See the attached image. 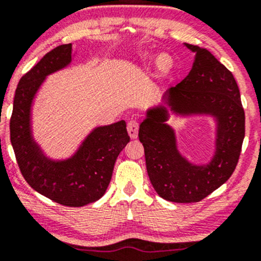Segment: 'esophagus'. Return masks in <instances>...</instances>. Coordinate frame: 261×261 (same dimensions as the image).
Wrapping results in <instances>:
<instances>
[{"label": "esophagus", "instance_id": "esophagus-1", "mask_svg": "<svg viewBox=\"0 0 261 261\" xmlns=\"http://www.w3.org/2000/svg\"><path fill=\"white\" fill-rule=\"evenodd\" d=\"M138 129H139V123L137 120H129L127 124L128 134L132 139H136L138 137Z\"/></svg>", "mask_w": 261, "mask_h": 261}]
</instances>
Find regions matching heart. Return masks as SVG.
<instances>
[{
  "label": "heart",
  "instance_id": "1",
  "mask_svg": "<svg viewBox=\"0 0 261 261\" xmlns=\"http://www.w3.org/2000/svg\"><path fill=\"white\" fill-rule=\"evenodd\" d=\"M148 60V57H147ZM156 69H158V72L161 74H168L170 71H172L173 66H174V61H173V58L170 57L169 55H167V53H163V55L159 56L158 58H156Z\"/></svg>",
  "mask_w": 261,
  "mask_h": 261
}]
</instances>
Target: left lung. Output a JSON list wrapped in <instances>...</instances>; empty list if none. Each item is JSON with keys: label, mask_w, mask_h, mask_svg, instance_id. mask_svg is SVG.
I'll use <instances>...</instances> for the list:
<instances>
[{"label": "left lung", "mask_w": 261, "mask_h": 261, "mask_svg": "<svg viewBox=\"0 0 261 261\" xmlns=\"http://www.w3.org/2000/svg\"><path fill=\"white\" fill-rule=\"evenodd\" d=\"M195 53L189 74L165 92L164 105L149 108L139 125L150 183L159 197L195 203L223 186L239 161L245 136V114L234 75L208 49L186 43ZM186 116L212 115L217 123L216 152L206 165L190 164L178 152L169 112Z\"/></svg>", "instance_id": "left-lung-1"}]
</instances>
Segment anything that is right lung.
<instances>
[{"label": "right lung", "instance_id": "add662e5", "mask_svg": "<svg viewBox=\"0 0 261 261\" xmlns=\"http://www.w3.org/2000/svg\"><path fill=\"white\" fill-rule=\"evenodd\" d=\"M72 62V44L47 55L19 80L10 120L11 143L22 175L36 192L66 206H83L103 197L114 163L129 142L124 120L94 128L71 158L53 161L33 139L31 108L47 75Z\"/></svg>", "mask_w": 261, "mask_h": 261}]
</instances>
